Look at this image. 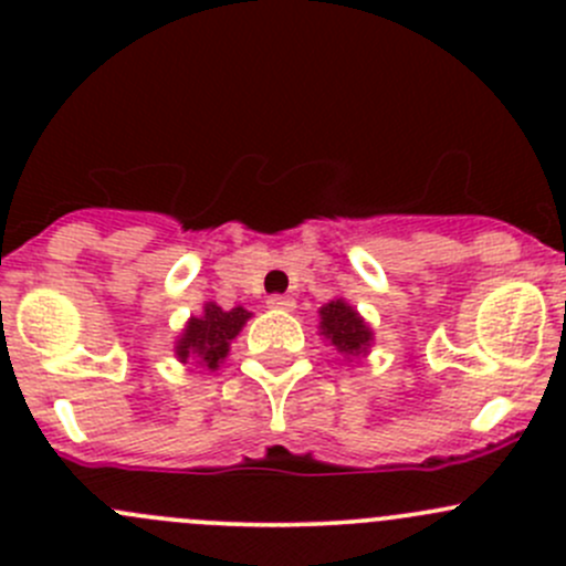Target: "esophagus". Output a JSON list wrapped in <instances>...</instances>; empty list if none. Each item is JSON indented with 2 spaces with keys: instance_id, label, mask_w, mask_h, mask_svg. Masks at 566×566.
<instances>
[{
  "instance_id": "1",
  "label": "esophagus",
  "mask_w": 566,
  "mask_h": 566,
  "mask_svg": "<svg viewBox=\"0 0 566 566\" xmlns=\"http://www.w3.org/2000/svg\"><path fill=\"white\" fill-rule=\"evenodd\" d=\"M268 306L279 312H293L295 298H290V295H271V298H268Z\"/></svg>"
}]
</instances>
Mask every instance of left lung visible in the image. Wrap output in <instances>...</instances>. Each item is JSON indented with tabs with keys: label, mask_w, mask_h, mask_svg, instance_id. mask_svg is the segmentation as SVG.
I'll list each match as a JSON object with an SVG mask.
<instances>
[{
	"label": "left lung",
	"mask_w": 566,
	"mask_h": 566,
	"mask_svg": "<svg viewBox=\"0 0 566 566\" xmlns=\"http://www.w3.org/2000/svg\"><path fill=\"white\" fill-rule=\"evenodd\" d=\"M319 336L345 358L347 364L367 358L375 345V331L361 312L345 298H334L328 304L319 306Z\"/></svg>",
	"instance_id": "8db88e82"
}]
</instances>
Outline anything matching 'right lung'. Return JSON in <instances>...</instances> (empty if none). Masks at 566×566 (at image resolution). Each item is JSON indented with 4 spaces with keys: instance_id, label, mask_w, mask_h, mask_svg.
Wrapping results in <instances>:
<instances>
[{
    "instance_id": "1",
    "label": "right lung",
    "mask_w": 566,
    "mask_h": 566,
    "mask_svg": "<svg viewBox=\"0 0 566 566\" xmlns=\"http://www.w3.org/2000/svg\"><path fill=\"white\" fill-rule=\"evenodd\" d=\"M249 317L251 312L243 310V306L221 310L219 304L208 301L202 306V315L188 317L186 328L175 339V358L180 364H191V367H202L213 373L230 356L232 339L241 334Z\"/></svg>"
}]
</instances>
